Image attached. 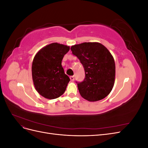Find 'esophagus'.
<instances>
[{
	"label": "esophagus",
	"instance_id": "34e87169",
	"mask_svg": "<svg viewBox=\"0 0 148 148\" xmlns=\"http://www.w3.org/2000/svg\"><path fill=\"white\" fill-rule=\"evenodd\" d=\"M70 80H71V82H73L74 81V79H75L74 76H71V77H70Z\"/></svg>",
	"mask_w": 148,
	"mask_h": 148
}]
</instances>
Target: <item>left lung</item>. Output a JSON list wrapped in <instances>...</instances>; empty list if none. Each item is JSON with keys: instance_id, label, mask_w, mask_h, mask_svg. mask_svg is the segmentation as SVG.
Wrapping results in <instances>:
<instances>
[{"instance_id": "obj_1", "label": "left lung", "mask_w": 148, "mask_h": 148, "mask_svg": "<svg viewBox=\"0 0 148 148\" xmlns=\"http://www.w3.org/2000/svg\"><path fill=\"white\" fill-rule=\"evenodd\" d=\"M72 53L83 65L85 78L77 82L84 99L95 102L105 98L115 82V65L113 56L99 42H83L71 47Z\"/></svg>"}]
</instances>
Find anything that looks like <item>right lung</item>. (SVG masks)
Masks as SVG:
<instances>
[{
  "instance_id": "1",
  "label": "right lung",
  "mask_w": 148,
  "mask_h": 148,
  "mask_svg": "<svg viewBox=\"0 0 148 148\" xmlns=\"http://www.w3.org/2000/svg\"><path fill=\"white\" fill-rule=\"evenodd\" d=\"M69 50V46L54 42L42 48L34 56L33 81L36 91L44 97L53 99L65 91L70 78L64 73L62 60Z\"/></svg>"
}]
</instances>
